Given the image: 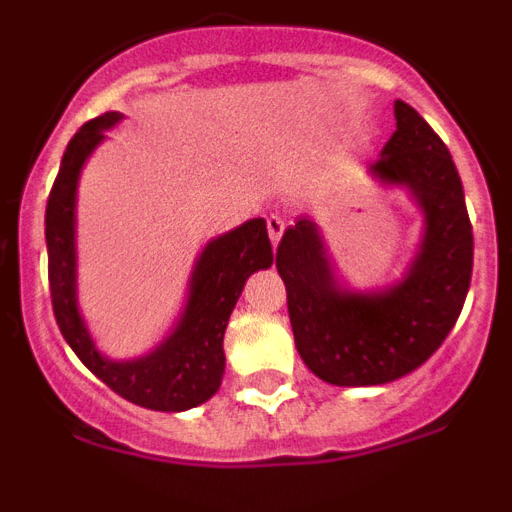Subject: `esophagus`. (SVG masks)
I'll return each instance as SVG.
<instances>
[{"instance_id":"1","label":"esophagus","mask_w":512,"mask_h":512,"mask_svg":"<svg viewBox=\"0 0 512 512\" xmlns=\"http://www.w3.org/2000/svg\"><path fill=\"white\" fill-rule=\"evenodd\" d=\"M266 230H269V238L271 243L277 246L282 241V233H284V220L279 215H269L266 217Z\"/></svg>"}]
</instances>
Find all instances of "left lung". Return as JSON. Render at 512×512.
Returning a JSON list of instances; mask_svg holds the SVG:
<instances>
[{
	"instance_id": "obj_1",
	"label": "left lung",
	"mask_w": 512,
	"mask_h": 512,
	"mask_svg": "<svg viewBox=\"0 0 512 512\" xmlns=\"http://www.w3.org/2000/svg\"><path fill=\"white\" fill-rule=\"evenodd\" d=\"M395 120L366 174L405 189L423 215L405 274L379 289L348 287L323 228L307 215L284 230L277 248L297 351L315 377L338 387L395 382L425 364L454 328L472 282V223L449 148L402 99Z\"/></svg>"
}]
</instances>
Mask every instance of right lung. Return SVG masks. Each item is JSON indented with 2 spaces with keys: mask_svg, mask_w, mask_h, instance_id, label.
Here are the masks:
<instances>
[{
  "mask_svg": "<svg viewBox=\"0 0 512 512\" xmlns=\"http://www.w3.org/2000/svg\"><path fill=\"white\" fill-rule=\"evenodd\" d=\"M122 120L120 112H107L71 138L61 158L56 184L45 207V243H48V279L56 323L74 348L81 364L110 390L140 408L161 413H182L210 400L223 382V336L243 284L253 271L274 264L264 217H253L228 233L217 235L194 261L187 302L174 328L161 343L135 356L110 359L94 343L81 315L76 287V192L81 169L97 146Z\"/></svg>",
  "mask_w": 512,
  "mask_h": 512,
  "instance_id": "right-lung-1",
  "label": "right lung"
}]
</instances>
